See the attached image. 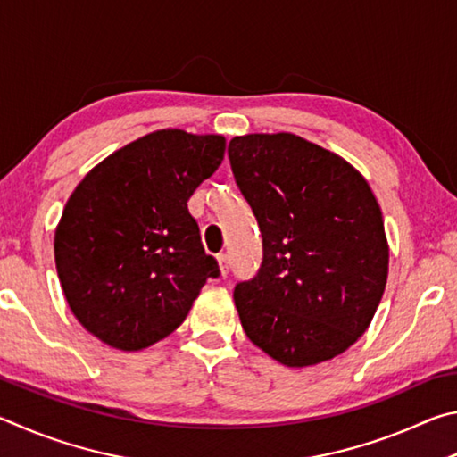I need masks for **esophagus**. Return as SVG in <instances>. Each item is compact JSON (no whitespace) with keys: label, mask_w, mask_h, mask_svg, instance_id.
I'll list each match as a JSON object with an SVG mask.
<instances>
[{"label":"esophagus","mask_w":457,"mask_h":457,"mask_svg":"<svg viewBox=\"0 0 457 457\" xmlns=\"http://www.w3.org/2000/svg\"><path fill=\"white\" fill-rule=\"evenodd\" d=\"M216 261H219L220 275L227 277V273H228V257H227V254H219V257H216Z\"/></svg>","instance_id":"1"}]
</instances>
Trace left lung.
I'll list each match as a JSON object with an SVG mask.
<instances>
[{
    "mask_svg": "<svg viewBox=\"0 0 457 457\" xmlns=\"http://www.w3.org/2000/svg\"><path fill=\"white\" fill-rule=\"evenodd\" d=\"M235 180L262 233V265L235 287L241 325L287 367L341 355L367 331L389 273L370 182L345 158L291 132L235 136Z\"/></svg>",
    "mask_w": 457,
    "mask_h": 457,
    "instance_id": "left-lung-1",
    "label": "left lung"
}]
</instances>
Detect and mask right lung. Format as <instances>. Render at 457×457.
<instances>
[{"label":"right lung","mask_w":457,"mask_h":457,"mask_svg":"<svg viewBox=\"0 0 457 457\" xmlns=\"http://www.w3.org/2000/svg\"><path fill=\"white\" fill-rule=\"evenodd\" d=\"M224 148L220 134L164 128L112 152L70 195L54 235L55 269L71 313L102 343L154 345L219 277L187 203Z\"/></svg>","instance_id":"1"}]
</instances>
